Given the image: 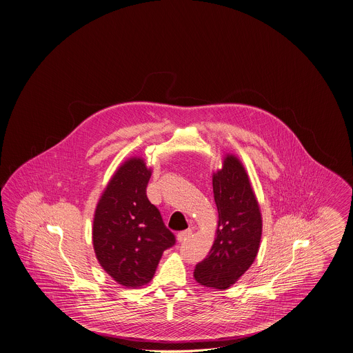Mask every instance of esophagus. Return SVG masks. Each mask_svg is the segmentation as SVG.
Here are the masks:
<instances>
[{
  "mask_svg": "<svg viewBox=\"0 0 353 353\" xmlns=\"http://www.w3.org/2000/svg\"><path fill=\"white\" fill-rule=\"evenodd\" d=\"M192 234V230H185V231H181L176 234V239H178V241L183 242L185 241L187 239H190Z\"/></svg>",
  "mask_w": 353,
  "mask_h": 353,
  "instance_id": "34e87169",
  "label": "esophagus"
}]
</instances>
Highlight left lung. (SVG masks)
<instances>
[{"label":"left lung","mask_w":353,"mask_h":353,"mask_svg":"<svg viewBox=\"0 0 353 353\" xmlns=\"http://www.w3.org/2000/svg\"><path fill=\"white\" fill-rule=\"evenodd\" d=\"M212 192L219 216L216 239L193 276L206 288L225 290L256 258L262 215L246 170L233 154H227L222 169L214 172Z\"/></svg>","instance_id":"8db88e82"}]
</instances>
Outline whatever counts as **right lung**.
<instances>
[{"instance_id": "1", "label": "right lung", "mask_w": 353, "mask_h": 353, "mask_svg": "<svg viewBox=\"0 0 353 353\" xmlns=\"http://www.w3.org/2000/svg\"><path fill=\"white\" fill-rule=\"evenodd\" d=\"M151 174L141 157L123 162L103 192L94 215L97 259L114 281L126 288L151 281L162 252L175 245L174 233L147 197Z\"/></svg>"}]
</instances>
